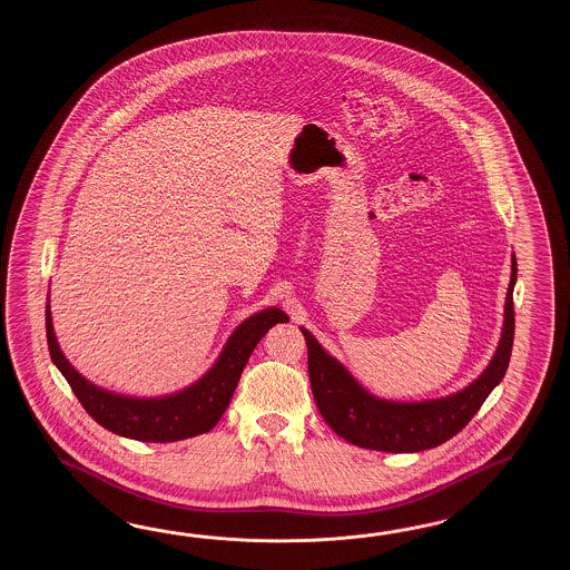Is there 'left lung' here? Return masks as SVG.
<instances>
[{"label":"left lung","instance_id":"obj_1","mask_svg":"<svg viewBox=\"0 0 570 570\" xmlns=\"http://www.w3.org/2000/svg\"><path fill=\"white\" fill-rule=\"evenodd\" d=\"M518 279V261L511 258L505 322L495 356L469 387L444 400L420 403H395L368 395L342 364L332 358L317 340L302 327L307 342V371L312 381L315 405L327 425L340 438L361 449L381 452H420L436 449L456 436L464 425L481 410L489 393L503 381L508 371L515 312L513 285Z\"/></svg>","mask_w":570,"mask_h":570}]
</instances>
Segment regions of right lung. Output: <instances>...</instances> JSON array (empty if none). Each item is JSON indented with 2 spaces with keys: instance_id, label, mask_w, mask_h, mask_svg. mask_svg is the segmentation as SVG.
Listing matches in <instances>:
<instances>
[{
  "instance_id": "right-lung-1",
  "label": "right lung",
  "mask_w": 570,
  "mask_h": 570,
  "mask_svg": "<svg viewBox=\"0 0 570 570\" xmlns=\"http://www.w3.org/2000/svg\"><path fill=\"white\" fill-rule=\"evenodd\" d=\"M277 322H289L279 307L263 309L248 317L236 327L226 348L219 354L218 363L214 364V368L206 376H202L195 385L181 393L160 400H132L114 395L79 375L62 356L57 344L49 307L47 340L52 363L59 366L77 400L97 424L104 425L114 434L140 442H177L206 434L218 424L256 344L267 334L268 327L275 326Z\"/></svg>"
}]
</instances>
